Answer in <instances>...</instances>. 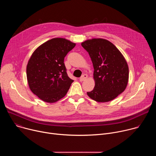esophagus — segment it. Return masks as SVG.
Listing matches in <instances>:
<instances>
[{
    "mask_svg": "<svg viewBox=\"0 0 156 156\" xmlns=\"http://www.w3.org/2000/svg\"><path fill=\"white\" fill-rule=\"evenodd\" d=\"M87 78V75L84 74V75H83L80 78V80L81 81H84Z\"/></svg>",
    "mask_w": 156,
    "mask_h": 156,
    "instance_id": "34e87169",
    "label": "esophagus"
}]
</instances>
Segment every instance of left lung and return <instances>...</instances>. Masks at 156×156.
<instances>
[{
    "label": "left lung",
    "instance_id": "8db88e82",
    "mask_svg": "<svg viewBox=\"0 0 156 156\" xmlns=\"http://www.w3.org/2000/svg\"><path fill=\"white\" fill-rule=\"evenodd\" d=\"M90 55L94 66L95 86L87 92L92 99L105 102L124 91L128 84L127 63L114 44L104 39H93L81 43Z\"/></svg>",
    "mask_w": 156,
    "mask_h": 156
}]
</instances>
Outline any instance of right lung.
Masks as SVG:
<instances>
[{
	"label": "right lung",
	"mask_w": 156,
	"mask_h": 156,
	"mask_svg": "<svg viewBox=\"0 0 156 156\" xmlns=\"http://www.w3.org/2000/svg\"><path fill=\"white\" fill-rule=\"evenodd\" d=\"M75 44L54 38L41 45L27 65V76L31 91L41 100L53 103L63 98L73 80L66 73L64 58Z\"/></svg>",
	"instance_id": "right-lung-1"
}]
</instances>
